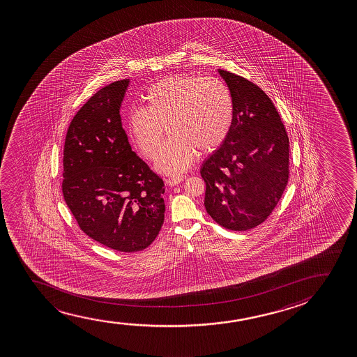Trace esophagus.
<instances>
[{"label":"esophagus","mask_w":357,"mask_h":357,"mask_svg":"<svg viewBox=\"0 0 357 357\" xmlns=\"http://www.w3.org/2000/svg\"><path fill=\"white\" fill-rule=\"evenodd\" d=\"M185 178L186 176H184V174H174V176H171L167 179V184L169 186H174L184 181Z\"/></svg>","instance_id":"esophagus-1"}]
</instances>
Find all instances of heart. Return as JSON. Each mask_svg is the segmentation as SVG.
<instances>
[{
    "label": "heart",
    "instance_id": "obj_1",
    "mask_svg": "<svg viewBox=\"0 0 357 357\" xmlns=\"http://www.w3.org/2000/svg\"><path fill=\"white\" fill-rule=\"evenodd\" d=\"M144 98L146 108H134L128 114V130L137 150L152 158L167 127L172 137L155 158L162 173L184 171L196 151H215L229 137L234 98L222 79L169 75L152 84Z\"/></svg>",
    "mask_w": 357,
    "mask_h": 357
}]
</instances>
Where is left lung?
Listing matches in <instances>:
<instances>
[{"label":"left lung","instance_id":"1","mask_svg":"<svg viewBox=\"0 0 357 357\" xmlns=\"http://www.w3.org/2000/svg\"><path fill=\"white\" fill-rule=\"evenodd\" d=\"M234 98L229 137L201 168L205 207L225 229H252L278 205L288 184L289 137L278 109L262 89L218 70Z\"/></svg>","mask_w":357,"mask_h":357}]
</instances>
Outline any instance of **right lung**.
<instances>
[{"label": "right lung", "instance_id": "right-lung-1", "mask_svg": "<svg viewBox=\"0 0 357 357\" xmlns=\"http://www.w3.org/2000/svg\"><path fill=\"white\" fill-rule=\"evenodd\" d=\"M129 79L108 84L74 116L63 151L64 200L79 228L121 252L153 243L165 220V181L132 151L119 108Z\"/></svg>", "mask_w": 357, "mask_h": 357}]
</instances>
